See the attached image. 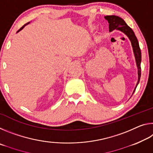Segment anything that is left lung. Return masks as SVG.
<instances>
[{
	"mask_svg": "<svg viewBox=\"0 0 153 153\" xmlns=\"http://www.w3.org/2000/svg\"><path fill=\"white\" fill-rule=\"evenodd\" d=\"M105 18L108 21V24H109V31L111 32L114 30H118L122 32L123 33L128 36L129 38V40L131 41V46L133 48V51L134 53V56L136 58V62L137 65V67H138V80L137 82V84L136 86L135 89H134V92H135L136 88L137 86H138V83L140 82V78L141 76V51L139 46V43L138 39H137L136 36H135V33L133 32V30L129 27L126 23L124 22L123 19L118 16H115V15H107Z\"/></svg>",
	"mask_w": 153,
	"mask_h": 153,
	"instance_id": "8db88e82",
	"label": "left lung"
}]
</instances>
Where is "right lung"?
I'll list each match as a JSON object with an SVG mask.
<instances>
[{"instance_id": "add662e5", "label": "right lung", "mask_w": 153, "mask_h": 153, "mask_svg": "<svg viewBox=\"0 0 153 153\" xmlns=\"http://www.w3.org/2000/svg\"><path fill=\"white\" fill-rule=\"evenodd\" d=\"M30 24V22H29V23H27V24H25V25H23V26H22V27H21V28H20V29H19V30H18V31H17V32H19V31H20V30H22V29H23V28H24V27H25V25H27V24Z\"/></svg>"}]
</instances>
